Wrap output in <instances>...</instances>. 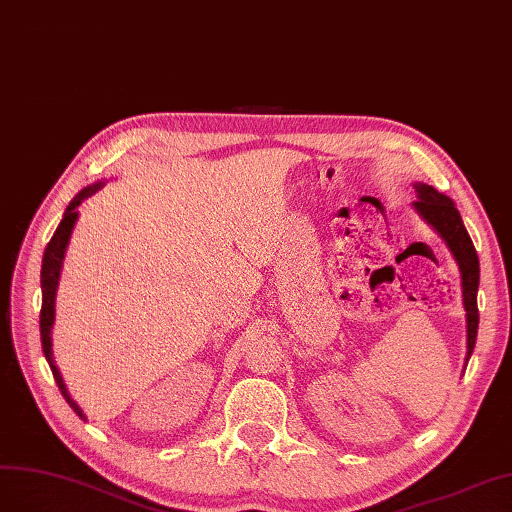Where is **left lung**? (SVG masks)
<instances>
[{
    "label": "left lung",
    "instance_id": "8db88e82",
    "mask_svg": "<svg viewBox=\"0 0 512 512\" xmlns=\"http://www.w3.org/2000/svg\"><path fill=\"white\" fill-rule=\"evenodd\" d=\"M419 200L415 202V208L419 210L421 217L430 223L436 232L447 242L453 257L459 263L461 270V289H464V308H466V323H468V355L470 359L474 344H476V332H478V306H476V291H478V255L474 251V244L466 232L464 223H461L459 212L449 200L447 195L438 193L430 185H415Z\"/></svg>",
    "mask_w": 512,
    "mask_h": 512
}]
</instances>
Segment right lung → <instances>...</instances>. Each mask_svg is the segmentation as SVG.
Segmentation results:
<instances>
[{
    "mask_svg": "<svg viewBox=\"0 0 512 512\" xmlns=\"http://www.w3.org/2000/svg\"><path fill=\"white\" fill-rule=\"evenodd\" d=\"M102 187V183H95L87 189H82L74 200L70 202V206L65 208L63 212V219L57 227V232L53 234L51 242L46 244V251H44V257H42V310H40V336H42V351H44V357L48 361V366H51L53 370V376L55 381L59 385V391L65 398V402H68L72 406V410L76 412V415L80 419H85V415H82V410L78 408V404L70 398L68 389H65L63 385V378L55 366V359H53V342H51V329H53V323H55V293H57V285H59V274H61V263H63V255H65V246H68L70 242V234L74 229V223H76V206L85 200V197L93 195L97 189Z\"/></svg>",
    "mask_w": 512,
    "mask_h": 512,
    "instance_id": "1",
    "label": "right lung"
}]
</instances>
